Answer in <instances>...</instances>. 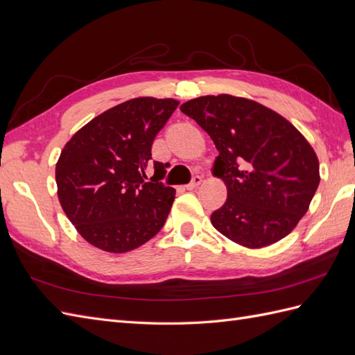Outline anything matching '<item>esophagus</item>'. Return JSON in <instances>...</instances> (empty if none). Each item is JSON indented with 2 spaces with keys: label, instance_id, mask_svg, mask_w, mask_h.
<instances>
[{
  "label": "esophagus",
  "instance_id": "esophagus-1",
  "mask_svg": "<svg viewBox=\"0 0 355 355\" xmlns=\"http://www.w3.org/2000/svg\"><path fill=\"white\" fill-rule=\"evenodd\" d=\"M201 181H202V178L196 175V177H193V180L190 181V183L186 186V189H187V190H193V189H196L199 184H201Z\"/></svg>",
  "mask_w": 355,
  "mask_h": 355
}]
</instances>
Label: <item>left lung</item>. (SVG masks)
Masks as SVG:
<instances>
[{
	"mask_svg": "<svg viewBox=\"0 0 355 355\" xmlns=\"http://www.w3.org/2000/svg\"><path fill=\"white\" fill-rule=\"evenodd\" d=\"M202 127L219 156L213 175L228 198L211 214L214 228L248 249L285 239L307 213L320 184V162L294 124L255 100L202 96L180 106Z\"/></svg>",
	"mask_w": 355,
	"mask_h": 355,
	"instance_id": "1",
	"label": "left lung"
}]
</instances>
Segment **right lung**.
<instances>
[{
  "label": "right lung",
  "mask_w": 355,
  "mask_h": 355,
  "mask_svg": "<svg viewBox=\"0 0 355 355\" xmlns=\"http://www.w3.org/2000/svg\"><path fill=\"white\" fill-rule=\"evenodd\" d=\"M175 98L136 97L107 109L71 136L55 166L60 204L91 246L124 253L151 240L165 225L175 189L145 183L151 145L178 106Z\"/></svg>",
  "instance_id": "obj_1"
}]
</instances>
